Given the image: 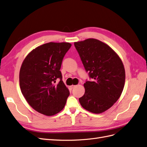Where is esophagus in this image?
I'll return each instance as SVG.
<instances>
[{
  "mask_svg": "<svg viewBox=\"0 0 147 147\" xmlns=\"http://www.w3.org/2000/svg\"><path fill=\"white\" fill-rule=\"evenodd\" d=\"M76 87V86H74V85H72V86H71L69 87H70V89H73V88L74 87Z\"/></svg>",
  "mask_w": 147,
  "mask_h": 147,
  "instance_id": "esophagus-1",
  "label": "esophagus"
}]
</instances>
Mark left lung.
Returning <instances> with one entry per match:
<instances>
[{
    "label": "left lung",
    "mask_w": 147,
    "mask_h": 147,
    "mask_svg": "<svg viewBox=\"0 0 147 147\" xmlns=\"http://www.w3.org/2000/svg\"><path fill=\"white\" fill-rule=\"evenodd\" d=\"M74 46L91 81L84 86L79 103L91 113H102L111 108L122 94L125 69L122 60L107 44L95 39L76 42Z\"/></svg>",
    "instance_id": "left-lung-1"
}]
</instances>
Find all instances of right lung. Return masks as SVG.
I'll return each instance as SVG.
<instances>
[{"instance_id": "obj_1", "label": "right lung", "mask_w": 147, "mask_h": 147, "mask_svg": "<svg viewBox=\"0 0 147 147\" xmlns=\"http://www.w3.org/2000/svg\"><path fill=\"white\" fill-rule=\"evenodd\" d=\"M71 44L49 42L33 49L24 58L19 75L24 97L34 110L46 116L61 111L69 95L62 81V60ZM57 78L61 81L55 84Z\"/></svg>"}]
</instances>
